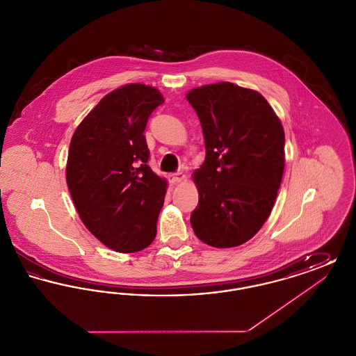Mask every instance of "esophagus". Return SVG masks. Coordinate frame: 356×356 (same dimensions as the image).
I'll return each instance as SVG.
<instances>
[{
  "mask_svg": "<svg viewBox=\"0 0 356 356\" xmlns=\"http://www.w3.org/2000/svg\"><path fill=\"white\" fill-rule=\"evenodd\" d=\"M168 179H170V181L172 184H179V183H181L183 180H186V175L181 173V172H179V173H170V176H168Z\"/></svg>",
  "mask_w": 356,
  "mask_h": 356,
  "instance_id": "1",
  "label": "esophagus"
}]
</instances>
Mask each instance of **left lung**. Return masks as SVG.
<instances>
[{
  "label": "left lung",
  "mask_w": 356,
  "mask_h": 356,
  "mask_svg": "<svg viewBox=\"0 0 356 356\" xmlns=\"http://www.w3.org/2000/svg\"><path fill=\"white\" fill-rule=\"evenodd\" d=\"M203 128L205 161L193 172L195 235L215 248L244 244L268 219L284 172V131L254 89L224 81L191 89Z\"/></svg>",
  "instance_id": "1"
}]
</instances>
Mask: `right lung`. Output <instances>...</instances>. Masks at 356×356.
<instances>
[{"label": "right lung", "instance_id": "1", "mask_svg": "<svg viewBox=\"0 0 356 356\" xmlns=\"http://www.w3.org/2000/svg\"><path fill=\"white\" fill-rule=\"evenodd\" d=\"M164 102L156 88L127 84L104 96L76 128L67 184L88 231L121 254L147 248L156 236L167 180L148 163L144 131Z\"/></svg>", "mask_w": 356, "mask_h": 356}]
</instances>
